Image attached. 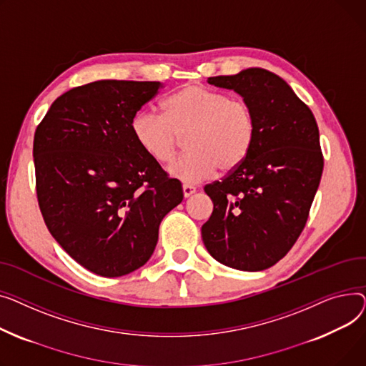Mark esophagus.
Returning a JSON list of instances; mask_svg holds the SVG:
<instances>
[{
    "mask_svg": "<svg viewBox=\"0 0 366 366\" xmlns=\"http://www.w3.org/2000/svg\"><path fill=\"white\" fill-rule=\"evenodd\" d=\"M183 197L184 198H189V197H192L193 195V193H195L197 192V189L195 187H193V186H189V184H183Z\"/></svg>",
    "mask_w": 366,
    "mask_h": 366,
    "instance_id": "34e87169",
    "label": "esophagus"
}]
</instances>
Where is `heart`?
<instances>
[{
  "label": "heart",
  "instance_id": "heart-1",
  "mask_svg": "<svg viewBox=\"0 0 366 366\" xmlns=\"http://www.w3.org/2000/svg\"><path fill=\"white\" fill-rule=\"evenodd\" d=\"M164 117L139 111L132 133L143 152L159 164H168L186 136L189 154L168 167V174L195 184L220 171H232L248 157L254 142V117L249 106L226 93L187 84L162 104Z\"/></svg>",
  "mask_w": 366,
  "mask_h": 366
}]
</instances>
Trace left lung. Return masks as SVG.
I'll use <instances>...</instances> for the list:
<instances>
[{
    "label": "left lung",
    "mask_w": 366,
    "mask_h": 366,
    "mask_svg": "<svg viewBox=\"0 0 366 366\" xmlns=\"http://www.w3.org/2000/svg\"><path fill=\"white\" fill-rule=\"evenodd\" d=\"M208 84L244 99L255 133L245 161L204 187L214 209L201 229L202 241L227 267L264 270L282 259L306 226L324 169L317 124L290 85L270 71L248 68L211 76Z\"/></svg>",
    "instance_id": "obj_1"
}]
</instances>
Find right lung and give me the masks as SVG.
Instances as JSON below:
<instances>
[{"instance_id":"1","label":"right lung","mask_w":366,"mask_h":366,"mask_svg":"<svg viewBox=\"0 0 366 366\" xmlns=\"http://www.w3.org/2000/svg\"><path fill=\"white\" fill-rule=\"evenodd\" d=\"M157 81L102 79L57 97L34 137L36 195L57 244L87 270L118 277L154 254L182 184L139 147L132 119Z\"/></svg>"}]
</instances>
